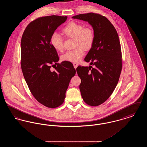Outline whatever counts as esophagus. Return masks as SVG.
I'll list each match as a JSON object with an SVG mask.
<instances>
[{"label": "esophagus", "mask_w": 147, "mask_h": 147, "mask_svg": "<svg viewBox=\"0 0 147 147\" xmlns=\"http://www.w3.org/2000/svg\"><path fill=\"white\" fill-rule=\"evenodd\" d=\"M73 65H74V67L75 68V69H76L77 67L78 66V64L77 63H73Z\"/></svg>", "instance_id": "1"}]
</instances>
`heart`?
I'll return each mask as SVG.
<instances>
[{"instance_id":"obj_1","label":"heart","mask_w":147,"mask_h":147,"mask_svg":"<svg viewBox=\"0 0 147 147\" xmlns=\"http://www.w3.org/2000/svg\"><path fill=\"white\" fill-rule=\"evenodd\" d=\"M63 34L70 38H74V49L66 52L62 56V59L73 63L79 62L85 54V49H90L94 42L95 35L92 28H84L81 24L71 22L62 30ZM51 43L55 49L62 51L63 49V40L57 33L51 37Z\"/></svg>"}]
</instances>
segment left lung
<instances>
[{
  "label": "left lung",
  "mask_w": 147,
  "mask_h": 147,
  "mask_svg": "<svg viewBox=\"0 0 147 147\" xmlns=\"http://www.w3.org/2000/svg\"><path fill=\"white\" fill-rule=\"evenodd\" d=\"M72 18L88 22L94 30V42L84 60L94 66H79L77 72L84 102L92 106L101 105L114 91L122 70L118 34L111 22L100 14H79Z\"/></svg>",
  "instance_id": "8db88e82"
}]
</instances>
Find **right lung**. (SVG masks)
<instances>
[{"label":"right lung","instance_id":"1","mask_svg":"<svg viewBox=\"0 0 147 147\" xmlns=\"http://www.w3.org/2000/svg\"><path fill=\"white\" fill-rule=\"evenodd\" d=\"M67 16L51 15L31 22L21 38V66L28 88L42 105L56 108L63 104L70 79L76 71L67 62L57 63L59 57L51 37ZM57 64L55 71L50 65Z\"/></svg>","mask_w":147,"mask_h":147}]
</instances>
